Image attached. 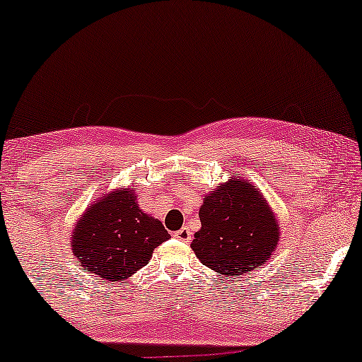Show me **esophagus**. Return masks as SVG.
<instances>
[{"label": "esophagus", "mask_w": 362, "mask_h": 362, "mask_svg": "<svg viewBox=\"0 0 362 362\" xmlns=\"http://www.w3.org/2000/svg\"><path fill=\"white\" fill-rule=\"evenodd\" d=\"M173 236H175L176 239H180V241L187 243L191 239V231H189V228H181L180 231H176Z\"/></svg>", "instance_id": "34e87169"}]
</instances>
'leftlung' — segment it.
Listing matches in <instances>:
<instances>
[{
    "label": "left lung",
    "instance_id": "8db88e82",
    "mask_svg": "<svg viewBox=\"0 0 362 362\" xmlns=\"http://www.w3.org/2000/svg\"><path fill=\"white\" fill-rule=\"evenodd\" d=\"M201 229L191 247L204 266L238 278L266 264L279 243V226L264 196L241 177L206 194Z\"/></svg>",
    "mask_w": 362,
    "mask_h": 362
}]
</instances>
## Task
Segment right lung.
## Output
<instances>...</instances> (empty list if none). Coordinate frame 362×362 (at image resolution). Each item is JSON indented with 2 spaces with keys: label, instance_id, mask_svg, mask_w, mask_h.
<instances>
[{
  "label": "right lung",
  "instance_id": "add662e5",
  "mask_svg": "<svg viewBox=\"0 0 362 362\" xmlns=\"http://www.w3.org/2000/svg\"><path fill=\"white\" fill-rule=\"evenodd\" d=\"M168 239L163 223L139 209L131 186L89 206L74 228L71 250L84 269L112 283L146 266L154 247Z\"/></svg>",
  "mask_w": 362,
  "mask_h": 362
}]
</instances>
